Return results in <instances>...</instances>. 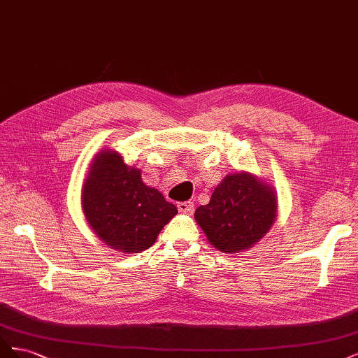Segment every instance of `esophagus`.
<instances>
[{"mask_svg": "<svg viewBox=\"0 0 358 358\" xmlns=\"http://www.w3.org/2000/svg\"><path fill=\"white\" fill-rule=\"evenodd\" d=\"M178 209L180 213L191 215L194 212V203L192 201H180V203H178Z\"/></svg>", "mask_w": 358, "mask_h": 358, "instance_id": "34e87169", "label": "esophagus"}]
</instances>
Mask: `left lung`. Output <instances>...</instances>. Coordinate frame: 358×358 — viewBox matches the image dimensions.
I'll return each instance as SVG.
<instances>
[{
	"label": "left lung",
	"instance_id": "1",
	"mask_svg": "<svg viewBox=\"0 0 358 358\" xmlns=\"http://www.w3.org/2000/svg\"><path fill=\"white\" fill-rule=\"evenodd\" d=\"M278 212L273 185L249 171L227 175L194 220L209 243L225 254L251 249L272 229Z\"/></svg>",
	"mask_w": 358,
	"mask_h": 358
}]
</instances>
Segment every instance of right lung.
Returning <instances> with one entry per match:
<instances>
[{
	"mask_svg": "<svg viewBox=\"0 0 358 358\" xmlns=\"http://www.w3.org/2000/svg\"><path fill=\"white\" fill-rule=\"evenodd\" d=\"M80 199L91 230L124 254H138L152 246L178 213L176 206L146 185L142 171L127 166L113 149H101L92 158Z\"/></svg>",
	"mask_w": 358,
	"mask_h": 358,
	"instance_id": "obj_1",
	"label": "right lung"
}]
</instances>
